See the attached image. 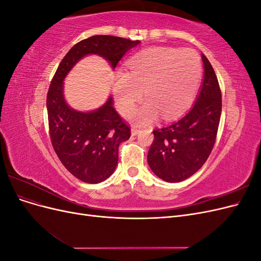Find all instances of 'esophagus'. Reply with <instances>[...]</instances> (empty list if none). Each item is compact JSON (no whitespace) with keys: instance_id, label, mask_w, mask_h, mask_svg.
I'll return each instance as SVG.
<instances>
[{"instance_id":"34e87169","label":"esophagus","mask_w":261,"mask_h":261,"mask_svg":"<svg viewBox=\"0 0 261 261\" xmlns=\"http://www.w3.org/2000/svg\"><path fill=\"white\" fill-rule=\"evenodd\" d=\"M130 133H132V136H136L137 134L139 133V129L134 126V127H132V129H130Z\"/></svg>"}]
</instances>
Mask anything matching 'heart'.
Returning <instances> with one entry per match:
<instances>
[{"label":"heart","instance_id":"heart-1","mask_svg":"<svg viewBox=\"0 0 261 261\" xmlns=\"http://www.w3.org/2000/svg\"><path fill=\"white\" fill-rule=\"evenodd\" d=\"M201 75L200 59L192 50L167 46L144 50L128 61L127 73L114 74L116 108L123 115L130 114L144 91L147 101L134 115L138 123H152L160 114L173 120L192 105Z\"/></svg>","mask_w":261,"mask_h":261}]
</instances>
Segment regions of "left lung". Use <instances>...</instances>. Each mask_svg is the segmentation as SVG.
<instances>
[{"label":"left lung","instance_id":"1","mask_svg":"<svg viewBox=\"0 0 261 261\" xmlns=\"http://www.w3.org/2000/svg\"><path fill=\"white\" fill-rule=\"evenodd\" d=\"M201 59L203 81L193 108L177 122L155 129L148 151L150 169L169 183L195 174L207 161L216 141L222 99L215 70L204 54Z\"/></svg>","mask_w":261,"mask_h":261}]
</instances>
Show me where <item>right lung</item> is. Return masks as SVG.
<instances>
[{"instance_id":"add662e5","label":"right lung","mask_w":261,"mask_h":261,"mask_svg":"<svg viewBox=\"0 0 261 261\" xmlns=\"http://www.w3.org/2000/svg\"><path fill=\"white\" fill-rule=\"evenodd\" d=\"M139 43V40L105 35L87 38L67 52L51 82L46 97L51 143L62 164L85 183L97 184L113 174L118 146L129 139L130 130L113 108L111 96L92 111L70 108L64 97V80L88 55H99L114 69L124 55Z\"/></svg>"}]
</instances>
